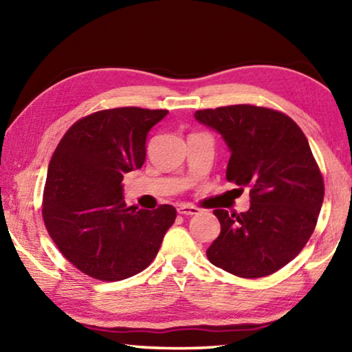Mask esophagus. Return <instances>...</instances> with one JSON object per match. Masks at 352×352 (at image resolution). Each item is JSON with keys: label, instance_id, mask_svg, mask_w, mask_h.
Listing matches in <instances>:
<instances>
[{"label": "esophagus", "instance_id": "1", "mask_svg": "<svg viewBox=\"0 0 352 352\" xmlns=\"http://www.w3.org/2000/svg\"><path fill=\"white\" fill-rule=\"evenodd\" d=\"M199 208L190 206V205H180L178 206V212L183 214V216H194V214H199Z\"/></svg>", "mask_w": 352, "mask_h": 352}]
</instances>
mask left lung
Wrapping results in <instances>:
<instances>
[{
	"label": "left lung",
	"instance_id": "obj_1",
	"mask_svg": "<svg viewBox=\"0 0 352 352\" xmlns=\"http://www.w3.org/2000/svg\"><path fill=\"white\" fill-rule=\"evenodd\" d=\"M194 118L228 146L226 180L250 188L248 211H214L220 234L208 259L241 278L272 275L306 245L323 205V177L307 138L289 116L264 107H219Z\"/></svg>",
	"mask_w": 352,
	"mask_h": 352
}]
</instances>
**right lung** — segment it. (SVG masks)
<instances>
[{"label": "right lung", "mask_w": 352, "mask_h": 352, "mask_svg": "<svg viewBox=\"0 0 352 352\" xmlns=\"http://www.w3.org/2000/svg\"><path fill=\"white\" fill-rule=\"evenodd\" d=\"M168 110L122 107L96 111L69 127L47 168L43 220L76 269L121 281L151 264L174 223V206L140 210L124 201V174L146 162V140Z\"/></svg>", "instance_id": "right-lung-1"}]
</instances>
